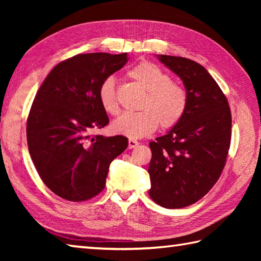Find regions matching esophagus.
Returning <instances> with one entry per match:
<instances>
[{"label":"esophagus","instance_id":"esophagus-1","mask_svg":"<svg viewBox=\"0 0 261 261\" xmlns=\"http://www.w3.org/2000/svg\"><path fill=\"white\" fill-rule=\"evenodd\" d=\"M138 146H139V142H138L137 140H134V139H129V145H127V147H129V149H134V148H137Z\"/></svg>","mask_w":261,"mask_h":261}]
</instances>
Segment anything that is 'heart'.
I'll use <instances>...</instances> for the list:
<instances>
[{"label":"heart","instance_id":"obj_1","mask_svg":"<svg viewBox=\"0 0 261 261\" xmlns=\"http://www.w3.org/2000/svg\"><path fill=\"white\" fill-rule=\"evenodd\" d=\"M131 80L146 91L139 113H124L116 119L111 129L115 135L130 139H141L152 135L160 126L170 129L184 116L187 109V93L178 83L156 64L142 62L127 73ZM98 98L105 112L112 115L119 112L115 79L109 76L98 87Z\"/></svg>","mask_w":261,"mask_h":261}]
</instances>
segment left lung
Returning a JSON list of instances; mask_svg holds the SVG:
<instances>
[{
	"mask_svg": "<svg viewBox=\"0 0 261 261\" xmlns=\"http://www.w3.org/2000/svg\"><path fill=\"white\" fill-rule=\"evenodd\" d=\"M157 57L184 83L188 102L178 123L149 143V195L160 206L181 208L201 199L221 176L230 148L231 111L202 65L184 57Z\"/></svg>",
	"mask_w": 261,
	"mask_h": 261,
	"instance_id": "left-lung-1",
	"label": "left lung"
}]
</instances>
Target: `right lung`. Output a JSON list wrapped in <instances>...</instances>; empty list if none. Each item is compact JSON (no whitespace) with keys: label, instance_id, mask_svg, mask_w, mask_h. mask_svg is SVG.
<instances>
[{"label":"right lung","instance_id":"right-lung-1","mask_svg":"<svg viewBox=\"0 0 261 261\" xmlns=\"http://www.w3.org/2000/svg\"><path fill=\"white\" fill-rule=\"evenodd\" d=\"M127 59L126 53L76 55L54 67L33 99L28 148L42 181L59 197L81 202L96 196L110 164L127 148L123 136L90 135L109 123L98 87Z\"/></svg>","mask_w":261,"mask_h":261}]
</instances>
